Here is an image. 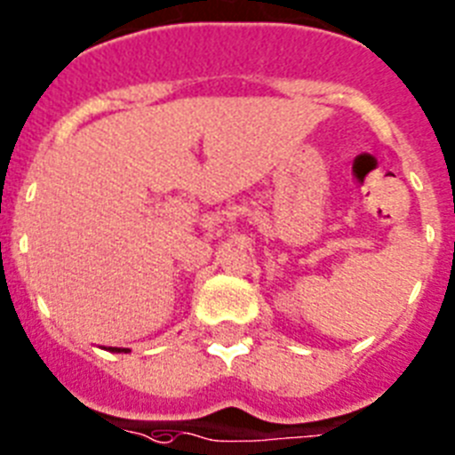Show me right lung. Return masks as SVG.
<instances>
[{
    "instance_id": "add662e5",
    "label": "right lung",
    "mask_w": 455,
    "mask_h": 455,
    "mask_svg": "<svg viewBox=\"0 0 455 455\" xmlns=\"http://www.w3.org/2000/svg\"><path fill=\"white\" fill-rule=\"evenodd\" d=\"M112 353H128V350H125V347L124 350H121V347H112Z\"/></svg>"
}]
</instances>
